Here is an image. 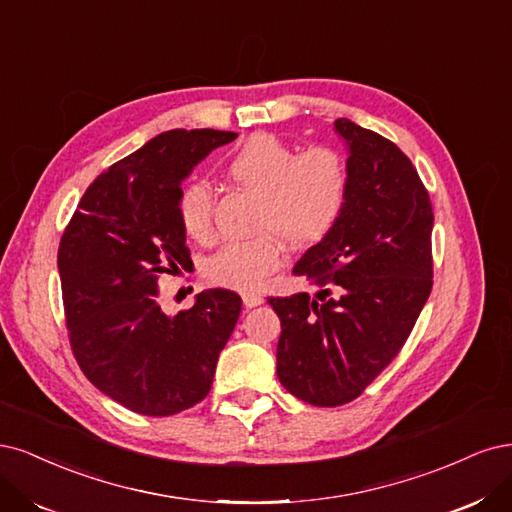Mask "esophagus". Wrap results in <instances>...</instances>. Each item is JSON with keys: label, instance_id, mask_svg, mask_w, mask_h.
Masks as SVG:
<instances>
[{"label": "esophagus", "instance_id": "obj_1", "mask_svg": "<svg viewBox=\"0 0 512 512\" xmlns=\"http://www.w3.org/2000/svg\"><path fill=\"white\" fill-rule=\"evenodd\" d=\"M242 302H244V306L246 308H255V306H259V304H263V295H259V293H244L242 295Z\"/></svg>", "mask_w": 512, "mask_h": 512}]
</instances>
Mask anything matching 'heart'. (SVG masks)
<instances>
[{"label": "heart", "mask_w": 512, "mask_h": 512, "mask_svg": "<svg viewBox=\"0 0 512 512\" xmlns=\"http://www.w3.org/2000/svg\"><path fill=\"white\" fill-rule=\"evenodd\" d=\"M225 174L259 197L255 232L232 240L206 261L210 283L253 291L283 257V240L304 249L332 234L349 200V166L332 146L295 153L272 134H255L227 157ZM178 219L185 234L206 240L212 232L214 193L204 178H191L178 191Z\"/></svg>", "instance_id": "heart-1"}]
</instances>
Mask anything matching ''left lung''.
Masks as SVG:
<instances>
[{"label":"left lung","mask_w":512,"mask_h":512,"mask_svg":"<svg viewBox=\"0 0 512 512\" xmlns=\"http://www.w3.org/2000/svg\"><path fill=\"white\" fill-rule=\"evenodd\" d=\"M349 200L332 234L295 263L321 291L268 298L280 319L276 374L312 406L349 404L400 355L434 285L430 193L376 131L338 119Z\"/></svg>","instance_id":"8db88e82"}]
</instances>
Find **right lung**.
Wrapping results in <instances>:
<instances>
[{
    "instance_id": "right-lung-1",
    "label": "right lung",
    "mask_w": 512,
    "mask_h": 512,
    "mask_svg": "<svg viewBox=\"0 0 512 512\" xmlns=\"http://www.w3.org/2000/svg\"><path fill=\"white\" fill-rule=\"evenodd\" d=\"M234 131L172 129L97 176L59 242L57 266L72 353L89 381L146 417L200 404L242 310L240 295L210 289L168 317L159 278L187 268L178 191L197 161Z\"/></svg>"
}]
</instances>
